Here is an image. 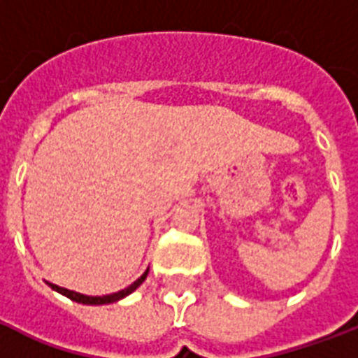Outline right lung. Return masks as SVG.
I'll return each instance as SVG.
<instances>
[{
    "label": "right lung",
    "mask_w": 358,
    "mask_h": 358,
    "mask_svg": "<svg viewBox=\"0 0 358 358\" xmlns=\"http://www.w3.org/2000/svg\"><path fill=\"white\" fill-rule=\"evenodd\" d=\"M146 275H148V269H146V271L143 273L135 282L129 284L128 288H124L120 289V292H117V294H109V295H85V294H78V292H74V289L61 288V286H57V284H53V282H46V284L52 289H55L57 294L64 295V297H69V299L76 301V303H81V305H109V303H117V301L124 299V297L131 294V292H135V289L139 288L141 284L145 282Z\"/></svg>",
    "instance_id": "1"
}]
</instances>
